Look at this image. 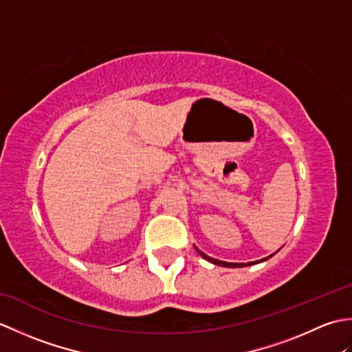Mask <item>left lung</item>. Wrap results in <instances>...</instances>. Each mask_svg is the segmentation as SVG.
<instances>
[{
    "label": "left lung",
    "instance_id": "1",
    "mask_svg": "<svg viewBox=\"0 0 352 352\" xmlns=\"http://www.w3.org/2000/svg\"><path fill=\"white\" fill-rule=\"evenodd\" d=\"M197 251L199 252V256L203 257V258H206L207 261H210V263H213V265H216V266H222V267H243V266H252V265H257V263H261V261H266L267 258H271L274 254H271V256L269 257H265V258H261V260H257V261H248V263H228V261H222V260H216V258H213V257H208L207 254H204L203 251H199L198 248H197Z\"/></svg>",
    "mask_w": 352,
    "mask_h": 352
}]
</instances>
